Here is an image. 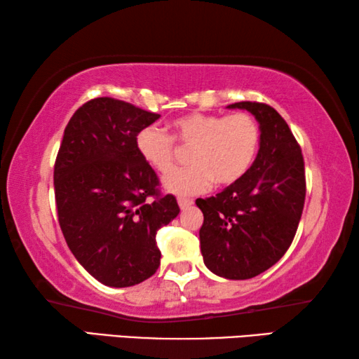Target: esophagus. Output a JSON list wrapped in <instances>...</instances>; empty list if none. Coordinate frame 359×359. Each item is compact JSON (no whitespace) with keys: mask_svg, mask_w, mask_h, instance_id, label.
<instances>
[{"mask_svg":"<svg viewBox=\"0 0 359 359\" xmlns=\"http://www.w3.org/2000/svg\"><path fill=\"white\" fill-rule=\"evenodd\" d=\"M179 205H180V209H187V208H190V205L193 204V199H190V198H185V196H180L179 199Z\"/></svg>","mask_w":359,"mask_h":359,"instance_id":"esophagus-1","label":"esophagus"}]
</instances>
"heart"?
<instances>
[{
    "label": "heart",
    "mask_w": 359,
    "mask_h": 359,
    "mask_svg": "<svg viewBox=\"0 0 359 359\" xmlns=\"http://www.w3.org/2000/svg\"><path fill=\"white\" fill-rule=\"evenodd\" d=\"M172 135L156 126H145L136 137V147L155 171L166 174L173 165L177 140L189 147L184 168L165 177L168 190L193 194L215 185H231L244 177L257 156L259 125L253 115L191 112L172 121Z\"/></svg>",
    "instance_id": "b5f03b06"
}]
</instances>
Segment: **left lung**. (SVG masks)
<instances>
[{"mask_svg": "<svg viewBox=\"0 0 359 359\" xmlns=\"http://www.w3.org/2000/svg\"><path fill=\"white\" fill-rule=\"evenodd\" d=\"M259 121L258 155L244 177L215 196L196 199L204 264L214 274L245 280L259 276L288 250L306 201L301 145L274 107L241 101Z\"/></svg>", "mask_w": 359, "mask_h": 359, "instance_id": "obj_1", "label": "left lung"}]
</instances>
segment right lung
Listing matches in <instances>:
<instances>
[{
    "label": "right lung",
    "mask_w": 359,
    "mask_h": 359,
    "mask_svg": "<svg viewBox=\"0 0 359 359\" xmlns=\"http://www.w3.org/2000/svg\"><path fill=\"white\" fill-rule=\"evenodd\" d=\"M158 118L131 102L93 98L72 115L58 149L60 228L83 269L107 287H133L155 274V234L180 212L136 147L139 131Z\"/></svg>",
    "instance_id": "obj_1"
}]
</instances>
